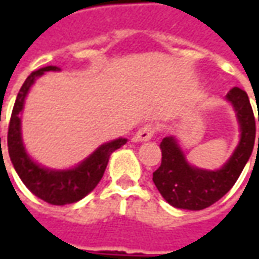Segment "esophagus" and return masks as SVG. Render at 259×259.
<instances>
[{"mask_svg":"<svg viewBox=\"0 0 259 259\" xmlns=\"http://www.w3.org/2000/svg\"><path fill=\"white\" fill-rule=\"evenodd\" d=\"M155 133V127L154 124L148 123L144 124L143 127L139 129V132L135 135V141H148Z\"/></svg>","mask_w":259,"mask_h":259,"instance_id":"obj_1","label":"esophagus"}]
</instances>
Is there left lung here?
I'll list each match as a JSON object with an SVG mask.
<instances>
[{
  "label": "left lung",
  "mask_w": 259,
  "mask_h": 259,
  "mask_svg": "<svg viewBox=\"0 0 259 259\" xmlns=\"http://www.w3.org/2000/svg\"><path fill=\"white\" fill-rule=\"evenodd\" d=\"M226 98L237 113L241 135L239 146L222 168L205 170L191 166L172 136L165 137L159 144L162 161L152 174V182L166 202L175 208L200 211L221 200L233 187L251 157L255 141V118L248 96L244 90L233 87Z\"/></svg>",
  "instance_id": "8db88e82"
}]
</instances>
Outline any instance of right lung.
Listing matches in <instances>:
<instances>
[{
	"label": "right lung",
	"mask_w": 259,
	"mask_h": 259,
	"mask_svg": "<svg viewBox=\"0 0 259 259\" xmlns=\"http://www.w3.org/2000/svg\"><path fill=\"white\" fill-rule=\"evenodd\" d=\"M48 70H59L57 66H46L31 72L25 80L15 101L8 127V152L16 174L33 194L53 205H66L84 198L96 189L107 169L108 159L115 150L126 144V139L109 141L98 147L90 157L68 170H53L40 166L25 151L20 133V113L29 89L37 77ZM1 140V139H0ZM1 143V141H0Z\"/></svg>",
	"instance_id": "add662e5"
}]
</instances>
